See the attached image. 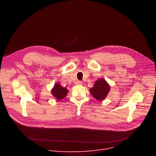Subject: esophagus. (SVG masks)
I'll return each instance as SVG.
<instances>
[{
	"mask_svg": "<svg viewBox=\"0 0 156 156\" xmlns=\"http://www.w3.org/2000/svg\"><path fill=\"white\" fill-rule=\"evenodd\" d=\"M75 83H76V85H82V82H81V81H77Z\"/></svg>",
	"mask_w": 156,
	"mask_h": 156,
	"instance_id": "obj_1",
	"label": "esophagus"
}]
</instances>
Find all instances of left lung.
<instances>
[{
    "mask_svg": "<svg viewBox=\"0 0 156 156\" xmlns=\"http://www.w3.org/2000/svg\"><path fill=\"white\" fill-rule=\"evenodd\" d=\"M92 95L98 101L103 100L108 95L110 86L103 79H100L96 80L94 87L89 89Z\"/></svg>",
    "mask_w": 156,
    "mask_h": 156,
    "instance_id": "8db88e82",
    "label": "left lung"
}]
</instances>
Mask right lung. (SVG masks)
Here are the masks:
<instances>
[{"label":"right lung","instance_id":"obj_1","mask_svg":"<svg viewBox=\"0 0 156 156\" xmlns=\"http://www.w3.org/2000/svg\"><path fill=\"white\" fill-rule=\"evenodd\" d=\"M51 92L53 97L58 100H60L67 96L68 90L67 88L62 87L59 83H56Z\"/></svg>","mask_w":156,"mask_h":156}]
</instances>
